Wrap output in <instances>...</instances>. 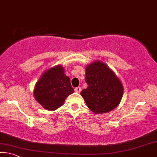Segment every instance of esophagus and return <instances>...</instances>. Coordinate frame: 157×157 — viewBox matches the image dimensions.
Returning a JSON list of instances; mask_svg holds the SVG:
<instances>
[{"mask_svg":"<svg viewBox=\"0 0 157 157\" xmlns=\"http://www.w3.org/2000/svg\"><path fill=\"white\" fill-rule=\"evenodd\" d=\"M75 91L76 93H80V91H81V88L79 87V86H78V87L75 88Z\"/></svg>","mask_w":157,"mask_h":157,"instance_id":"obj_1","label":"esophagus"}]
</instances>
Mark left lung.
<instances>
[{
    "label": "left lung",
    "mask_w": 157,
    "mask_h": 157,
    "mask_svg": "<svg viewBox=\"0 0 157 157\" xmlns=\"http://www.w3.org/2000/svg\"><path fill=\"white\" fill-rule=\"evenodd\" d=\"M85 81L88 86L80 94L92 112L106 113L118 106L123 96V85L106 64L96 61L87 65Z\"/></svg>",
    "instance_id": "1"
}]
</instances>
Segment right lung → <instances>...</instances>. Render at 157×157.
I'll return each mask as SVG.
<instances>
[{
	"label": "right lung",
	"instance_id": "1",
	"mask_svg": "<svg viewBox=\"0 0 157 157\" xmlns=\"http://www.w3.org/2000/svg\"><path fill=\"white\" fill-rule=\"evenodd\" d=\"M74 92L71 79L61 65L49 68L42 75L34 88L36 100L47 110H55Z\"/></svg>",
	"mask_w": 157,
	"mask_h": 157
}]
</instances>
